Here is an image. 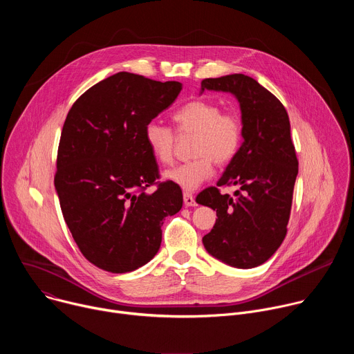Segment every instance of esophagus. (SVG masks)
<instances>
[{"instance_id": "obj_1", "label": "esophagus", "mask_w": 354, "mask_h": 354, "mask_svg": "<svg viewBox=\"0 0 354 354\" xmlns=\"http://www.w3.org/2000/svg\"><path fill=\"white\" fill-rule=\"evenodd\" d=\"M183 203L186 207H194L196 206V201H194V197L192 193L189 192H185L183 193Z\"/></svg>"}]
</instances>
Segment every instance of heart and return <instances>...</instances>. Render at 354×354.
Returning <instances> with one entry per match:
<instances>
[{
	"label": "heart",
	"instance_id": "1",
	"mask_svg": "<svg viewBox=\"0 0 354 354\" xmlns=\"http://www.w3.org/2000/svg\"><path fill=\"white\" fill-rule=\"evenodd\" d=\"M179 134L193 136V160L169 168L164 179L186 192L205 183L217 165L231 162L242 144V122L235 112H221L220 105L206 99H194L176 109L172 115ZM144 141L149 153L161 164H169L174 157V131L151 120L144 127Z\"/></svg>",
	"mask_w": 354,
	"mask_h": 354
}]
</instances>
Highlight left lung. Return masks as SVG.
I'll return each instance as SVG.
<instances>
[{
  "label": "left lung",
  "instance_id": "1",
  "mask_svg": "<svg viewBox=\"0 0 354 354\" xmlns=\"http://www.w3.org/2000/svg\"><path fill=\"white\" fill-rule=\"evenodd\" d=\"M206 89L236 97L243 141L217 182V186H238L235 197L221 194L214 186L196 197L198 205L217 213L203 245L225 265L252 269L265 263L287 234L298 174L288 115L272 92L243 74L206 78L200 93Z\"/></svg>",
  "mask_w": 354,
  "mask_h": 354
}]
</instances>
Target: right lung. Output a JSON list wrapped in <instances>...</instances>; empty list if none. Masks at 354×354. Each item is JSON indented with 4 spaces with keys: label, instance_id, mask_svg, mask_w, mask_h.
Here are the masks:
<instances>
[{
    "label": "right lung",
    "instance_id": "obj_1",
    "mask_svg": "<svg viewBox=\"0 0 354 354\" xmlns=\"http://www.w3.org/2000/svg\"><path fill=\"white\" fill-rule=\"evenodd\" d=\"M180 91L178 81L122 71L84 92L66 118L55 186L75 243L99 269L127 273L148 263L165 217L182 209V190L171 182L145 192L160 175L144 141L145 124Z\"/></svg>",
    "mask_w": 354,
    "mask_h": 354
}]
</instances>
